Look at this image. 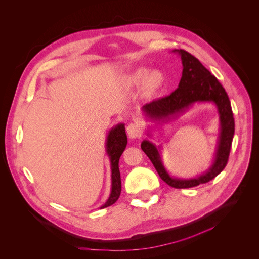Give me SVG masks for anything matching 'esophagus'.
Here are the masks:
<instances>
[{"label": "esophagus", "mask_w": 259, "mask_h": 259, "mask_svg": "<svg viewBox=\"0 0 259 259\" xmlns=\"http://www.w3.org/2000/svg\"><path fill=\"white\" fill-rule=\"evenodd\" d=\"M143 131H142V127L139 124H129L127 126V134L129 136V139L135 140L137 137H140L142 135Z\"/></svg>", "instance_id": "esophagus-1"}]
</instances>
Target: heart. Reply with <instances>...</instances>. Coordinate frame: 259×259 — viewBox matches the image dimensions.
Segmentation results:
<instances>
[{"instance_id": "1", "label": "heart", "mask_w": 259, "mask_h": 259, "mask_svg": "<svg viewBox=\"0 0 259 259\" xmlns=\"http://www.w3.org/2000/svg\"><path fill=\"white\" fill-rule=\"evenodd\" d=\"M164 76L160 71H149L146 68H137L127 78V83L130 86H137L142 83V91L145 96L152 97L156 94L163 85Z\"/></svg>"}]
</instances>
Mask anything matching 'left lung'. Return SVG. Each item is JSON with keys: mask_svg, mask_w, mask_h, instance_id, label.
Returning <instances> with one entry per match:
<instances>
[{"mask_svg": "<svg viewBox=\"0 0 259 259\" xmlns=\"http://www.w3.org/2000/svg\"><path fill=\"white\" fill-rule=\"evenodd\" d=\"M173 52H177L181 56L183 66L178 89L169 96L148 103L142 110L150 119L164 122L185 112L195 103H214L220 115V136L214 161L208 170L197 178H174L168 175L163 166L159 153L160 147L157 148L149 141H144L141 147L166 184L175 188H189L212 180L225 168L234 135V118L228 95L219 80L188 52L181 49Z\"/></svg>", "mask_w": 259, "mask_h": 259, "instance_id": "left-lung-1", "label": "left lung"}]
</instances>
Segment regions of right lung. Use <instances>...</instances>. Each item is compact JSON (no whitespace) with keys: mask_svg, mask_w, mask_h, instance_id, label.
<instances>
[{"mask_svg":"<svg viewBox=\"0 0 259 259\" xmlns=\"http://www.w3.org/2000/svg\"><path fill=\"white\" fill-rule=\"evenodd\" d=\"M127 146V135L125 132V125L118 124L112 128L107 136L106 152L111 163V194L107 202L101 206V208L108 207L114 204L122 191V182H120V173L118 169V160Z\"/></svg>","mask_w":259,"mask_h":259,"instance_id":"1","label":"right lung"}]
</instances>
